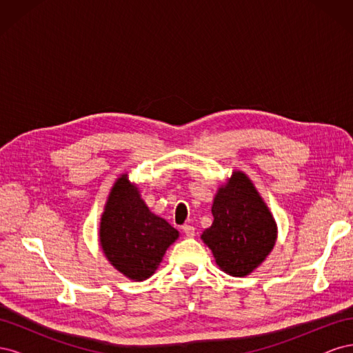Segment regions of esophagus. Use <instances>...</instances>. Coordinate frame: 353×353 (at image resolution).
Returning <instances> with one entry per match:
<instances>
[{"label": "esophagus", "instance_id": "1", "mask_svg": "<svg viewBox=\"0 0 353 353\" xmlns=\"http://www.w3.org/2000/svg\"><path fill=\"white\" fill-rule=\"evenodd\" d=\"M183 231L187 237H194L196 234V228L193 225H183Z\"/></svg>", "mask_w": 353, "mask_h": 353}]
</instances>
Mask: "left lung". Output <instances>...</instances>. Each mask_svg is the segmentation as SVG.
Instances as JSON below:
<instances>
[{"mask_svg":"<svg viewBox=\"0 0 353 353\" xmlns=\"http://www.w3.org/2000/svg\"><path fill=\"white\" fill-rule=\"evenodd\" d=\"M213 222L201 234L222 271L249 275L265 261L276 239V225L252 181L243 172L218 190L212 205Z\"/></svg>","mask_w":353,"mask_h":353,"instance_id":"obj_1","label":"left lung"}]
</instances>
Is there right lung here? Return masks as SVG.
<instances>
[{
  "label": "right lung",
  "instance_id": "1",
  "mask_svg": "<svg viewBox=\"0 0 353 353\" xmlns=\"http://www.w3.org/2000/svg\"><path fill=\"white\" fill-rule=\"evenodd\" d=\"M178 231L148 210L138 188L122 175L113 185L100 223V245L114 268L143 281L162 261Z\"/></svg>",
  "mask_w": 353,
  "mask_h": 353
}]
</instances>
